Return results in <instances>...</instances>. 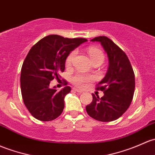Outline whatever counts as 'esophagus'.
<instances>
[{"mask_svg": "<svg viewBox=\"0 0 155 155\" xmlns=\"http://www.w3.org/2000/svg\"><path fill=\"white\" fill-rule=\"evenodd\" d=\"M73 90H74L75 91H76V92H78V93H82L83 91H81V90H79V89H78V88H76V87H74V88H73Z\"/></svg>", "mask_w": 155, "mask_h": 155, "instance_id": "esophagus-1", "label": "esophagus"}]
</instances>
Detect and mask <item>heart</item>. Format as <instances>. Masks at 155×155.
Wrapping results in <instances>:
<instances>
[{
	"mask_svg": "<svg viewBox=\"0 0 155 155\" xmlns=\"http://www.w3.org/2000/svg\"><path fill=\"white\" fill-rule=\"evenodd\" d=\"M88 54L92 63L96 62V61H99V62L102 63L105 59V55H104L103 52L98 48H89ZM76 55V50H73L68 54L66 60H65V64H66L67 67H71L72 65ZM92 79L93 78L91 76L82 74V73H77L73 76L72 79H71V82L77 87H84L86 85V84L90 82Z\"/></svg>",
	"mask_w": 155,
	"mask_h": 155,
	"instance_id": "b5f03b06",
	"label": "heart"
}]
</instances>
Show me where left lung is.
Segmentation results:
<instances>
[{"label": "left lung", "instance_id": "1", "mask_svg": "<svg viewBox=\"0 0 155 155\" xmlns=\"http://www.w3.org/2000/svg\"><path fill=\"white\" fill-rule=\"evenodd\" d=\"M91 41L100 42L107 53L109 65L106 75L96 88L103 91L104 96L99 98L93 94V101L86 106V111L98 121H114L131 105L135 88L134 73L125 52L110 38L99 36Z\"/></svg>", "mask_w": 155, "mask_h": 155}]
</instances>
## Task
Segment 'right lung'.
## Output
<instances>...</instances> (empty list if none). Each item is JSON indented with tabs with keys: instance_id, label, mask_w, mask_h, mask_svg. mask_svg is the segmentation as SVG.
I'll return each instance as SVG.
<instances>
[{
	"instance_id": "add662e5",
	"label": "right lung",
	"mask_w": 155,
	"mask_h": 155,
	"mask_svg": "<svg viewBox=\"0 0 155 155\" xmlns=\"http://www.w3.org/2000/svg\"><path fill=\"white\" fill-rule=\"evenodd\" d=\"M86 38H68L50 35L32 47L23 63L21 73V90L24 105L35 119L51 121L62 113L64 97L71 88L66 86L58 91L50 87L54 79L60 80L65 69V60L71 51ZM65 85L68 82L64 81Z\"/></svg>"
}]
</instances>
